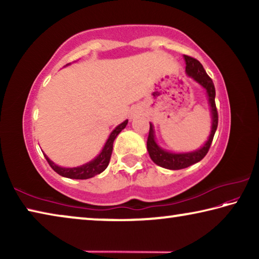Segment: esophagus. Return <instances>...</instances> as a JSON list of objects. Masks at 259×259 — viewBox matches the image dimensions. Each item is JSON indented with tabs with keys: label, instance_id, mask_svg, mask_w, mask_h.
<instances>
[{
	"label": "esophagus",
	"instance_id": "34e87169",
	"mask_svg": "<svg viewBox=\"0 0 259 259\" xmlns=\"http://www.w3.org/2000/svg\"><path fill=\"white\" fill-rule=\"evenodd\" d=\"M137 113H138V112H136V111H134L133 113H131V116H133V117H135L136 115H137Z\"/></svg>",
	"mask_w": 259,
	"mask_h": 259
}]
</instances>
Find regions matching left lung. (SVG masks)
Returning <instances> with one entry per match:
<instances>
[{"label": "left lung", "instance_id": "1", "mask_svg": "<svg viewBox=\"0 0 259 259\" xmlns=\"http://www.w3.org/2000/svg\"><path fill=\"white\" fill-rule=\"evenodd\" d=\"M186 67L185 73L187 76L192 77L198 84L204 89L205 95L208 98V104L210 106V115H211V130H210L209 137L205 140V143L198 150L190 151V152H170L162 148L156 142L154 125L150 123V134H148L147 139V151L152 161L155 164L162 166L164 169L169 170H179L187 168L192 164L198 163L207 154L210 145H211L214 133L217 130L218 125V113L214 104V97H216V91H214V85L211 78L205 73L204 68L199 60L192 57L184 56Z\"/></svg>", "mask_w": 259, "mask_h": 259}]
</instances>
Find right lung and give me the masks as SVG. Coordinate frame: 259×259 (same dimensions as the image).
Segmentation results:
<instances>
[{"mask_svg":"<svg viewBox=\"0 0 259 259\" xmlns=\"http://www.w3.org/2000/svg\"><path fill=\"white\" fill-rule=\"evenodd\" d=\"M71 64H67L66 66ZM126 124H128V120H125L120 123L119 125L115 126L111 134H109L108 138L105 143V145L103 146L102 151H100L99 154L89 162H87L84 164L77 165V166H72V168H68V166H60L58 164H56L54 161L50 160L48 155H46L45 153V157L48 161V163L50 164V166L55 171L60 175V176L66 177V178H71V179H88V178H93L96 175L102 174L105 169L107 168V165L109 163V160H111V155H112V151H113V143L115 140L116 136L119 135L122 130H123Z\"/></svg>","mask_w":259,"mask_h":259,"instance_id":"obj_1","label":"right lung"}]
</instances>
